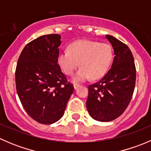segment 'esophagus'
Here are the masks:
<instances>
[{"mask_svg":"<svg viewBox=\"0 0 151 151\" xmlns=\"http://www.w3.org/2000/svg\"><path fill=\"white\" fill-rule=\"evenodd\" d=\"M80 86V84H77V83H74V88H75V89L78 88Z\"/></svg>","mask_w":151,"mask_h":151,"instance_id":"1","label":"esophagus"}]
</instances>
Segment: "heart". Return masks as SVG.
<instances>
[{"mask_svg":"<svg viewBox=\"0 0 151 151\" xmlns=\"http://www.w3.org/2000/svg\"><path fill=\"white\" fill-rule=\"evenodd\" d=\"M113 59L112 47L96 41L78 40L72 42L68 50L60 52L58 63L66 75H71L80 65L81 68L73 77L74 82L102 77L107 72Z\"/></svg>","mask_w":151,"mask_h":151,"instance_id":"obj_1","label":"heart"}]
</instances>
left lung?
Returning <instances> with one entry per match:
<instances>
[{
	"mask_svg": "<svg viewBox=\"0 0 151 151\" xmlns=\"http://www.w3.org/2000/svg\"><path fill=\"white\" fill-rule=\"evenodd\" d=\"M106 38L112 44L115 56L112 67L96 83L88 85L86 106L93 119L101 122L113 121L129 106L136 83L133 55L126 44L112 36Z\"/></svg>",
	"mask_w": 151,
	"mask_h": 151,
	"instance_id": "obj_1",
	"label": "left lung"
}]
</instances>
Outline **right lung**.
<instances>
[{"label": "right lung", "instance_id": "right-lung-1", "mask_svg": "<svg viewBox=\"0 0 151 151\" xmlns=\"http://www.w3.org/2000/svg\"><path fill=\"white\" fill-rule=\"evenodd\" d=\"M58 34L42 36L27 44L15 71L18 96L29 116L42 124H52L63 115L74 86L58 63Z\"/></svg>", "mask_w": 151, "mask_h": 151}]
</instances>
